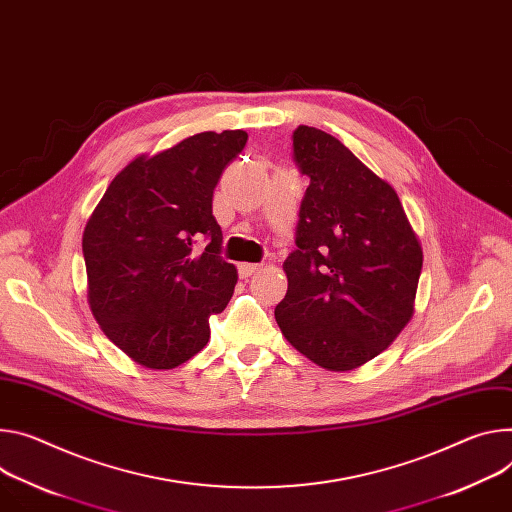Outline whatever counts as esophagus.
Segmentation results:
<instances>
[{"instance_id":"34e87169","label":"esophagus","mask_w":512,"mask_h":512,"mask_svg":"<svg viewBox=\"0 0 512 512\" xmlns=\"http://www.w3.org/2000/svg\"><path fill=\"white\" fill-rule=\"evenodd\" d=\"M261 269V265H257V263H239V275L241 277H251V275H255L257 271Z\"/></svg>"}]
</instances>
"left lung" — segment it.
I'll list each match as a JSON object with an SVG mask.
<instances>
[{
	"label": "left lung",
	"mask_w": 512,
	"mask_h": 512,
	"mask_svg": "<svg viewBox=\"0 0 512 512\" xmlns=\"http://www.w3.org/2000/svg\"><path fill=\"white\" fill-rule=\"evenodd\" d=\"M294 159L310 185L275 320L312 363L349 371L388 349L412 318L423 247L396 190L335 136L298 126Z\"/></svg>",
	"instance_id": "8db88e82"
}]
</instances>
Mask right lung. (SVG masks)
Returning a JSON list of instances; mask_svg holds the SVG:
<instances>
[{"label": "right lung", "mask_w": 512, "mask_h": 512, "mask_svg": "<svg viewBox=\"0 0 512 512\" xmlns=\"http://www.w3.org/2000/svg\"><path fill=\"white\" fill-rule=\"evenodd\" d=\"M245 130L200 132L138 155L108 185L83 230L87 302L104 335L134 363L173 369L210 339L239 273L222 261L212 196ZM198 234L211 243L193 251Z\"/></svg>", "instance_id": "add662e5"}]
</instances>
